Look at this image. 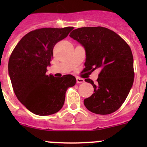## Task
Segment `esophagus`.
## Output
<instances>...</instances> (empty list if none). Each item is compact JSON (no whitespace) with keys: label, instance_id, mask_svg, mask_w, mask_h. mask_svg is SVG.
<instances>
[{"label":"esophagus","instance_id":"34e87169","mask_svg":"<svg viewBox=\"0 0 147 147\" xmlns=\"http://www.w3.org/2000/svg\"><path fill=\"white\" fill-rule=\"evenodd\" d=\"M84 82H85V80H83V79H82V78H79V77L76 78V82H77L78 84H80V83H83Z\"/></svg>","mask_w":147,"mask_h":147}]
</instances>
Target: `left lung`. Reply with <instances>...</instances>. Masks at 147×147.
Wrapping results in <instances>:
<instances>
[{
	"mask_svg": "<svg viewBox=\"0 0 147 147\" xmlns=\"http://www.w3.org/2000/svg\"><path fill=\"white\" fill-rule=\"evenodd\" d=\"M85 50V70L98 68L96 84L90 79L94 93L84 100L90 112L107 115L124 103L134 81L133 57L128 44L117 34L105 27H82L69 35Z\"/></svg>",
	"mask_w": 147,
	"mask_h": 147,
	"instance_id": "left-lung-1",
	"label": "left lung"
}]
</instances>
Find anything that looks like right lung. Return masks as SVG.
Instances as JSON below:
<instances>
[{
    "label": "right lung",
    "mask_w": 147,
    "mask_h": 147,
    "mask_svg": "<svg viewBox=\"0 0 147 147\" xmlns=\"http://www.w3.org/2000/svg\"><path fill=\"white\" fill-rule=\"evenodd\" d=\"M73 28L32 31L20 40L10 56L8 71L14 92L18 100L36 115L57 113L64 105L67 88L76 84V78L71 74L60 78L45 74L54 45Z\"/></svg>",
    "instance_id": "obj_1"
}]
</instances>
